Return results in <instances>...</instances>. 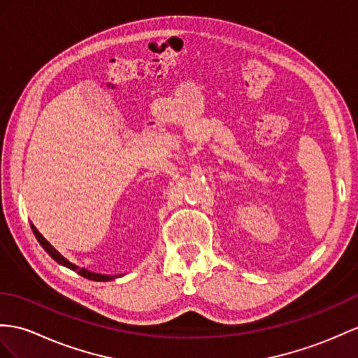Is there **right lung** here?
Returning <instances> with one entry per match:
<instances>
[{
  "mask_svg": "<svg viewBox=\"0 0 358 358\" xmlns=\"http://www.w3.org/2000/svg\"><path fill=\"white\" fill-rule=\"evenodd\" d=\"M31 229H33L34 237L38 238L39 245L43 248V250H45L51 258H53V259L56 261V263H59L60 266H64V267H68L69 270H74V272H77L80 276L86 278V280L97 281V282H108V281L115 280V278L123 276V275H104V273H97V272H92V270H88V268H85V267H78V266L73 264L71 261H68L62 254H59V252H57L53 246H51L45 238L42 237V234H41L36 228H34V224H31Z\"/></svg>",
  "mask_w": 358,
  "mask_h": 358,
  "instance_id": "obj_1",
  "label": "right lung"
}]
</instances>
